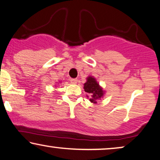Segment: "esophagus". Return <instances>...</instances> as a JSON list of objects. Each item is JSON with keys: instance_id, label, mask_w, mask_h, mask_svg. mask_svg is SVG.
I'll use <instances>...</instances> for the list:
<instances>
[{"instance_id": "obj_1", "label": "esophagus", "mask_w": 160, "mask_h": 160, "mask_svg": "<svg viewBox=\"0 0 160 160\" xmlns=\"http://www.w3.org/2000/svg\"><path fill=\"white\" fill-rule=\"evenodd\" d=\"M77 82H78V80H77V78H71V82L72 83V84H76V83H77Z\"/></svg>"}]
</instances>
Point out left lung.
<instances>
[{"label":"left lung","mask_w":160,"mask_h":160,"mask_svg":"<svg viewBox=\"0 0 160 160\" xmlns=\"http://www.w3.org/2000/svg\"><path fill=\"white\" fill-rule=\"evenodd\" d=\"M84 91L89 94L87 97L89 101L93 103H97L98 100L103 98L106 92L97 82L96 78L92 76H89L87 78V82L84 84Z\"/></svg>","instance_id":"8db88e82"}]
</instances>
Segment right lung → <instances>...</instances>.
<instances>
[{
    "mask_svg": "<svg viewBox=\"0 0 160 160\" xmlns=\"http://www.w3.org/2000/svg\"><path fill=\"white\" fill-rule=\"evenodd\" d=\"M60 82H57V84H60ZM55 86H56V85H55Z\"/></svg>",
    "mask_w": 160,
    "mask_h": 160,
    "instance_id": "add662e5",
    "label": "right lung"
}]
</instances>
